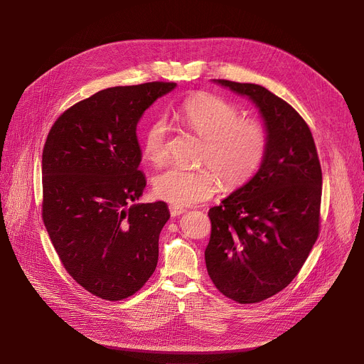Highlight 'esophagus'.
<instances>
[{"label": "esophagus", "mask_w": 364, "mask_h": 364, "mask_svg": "<svg viewBox=\"0 0 364 364\" xmlns=\"http://www.w3.org/2000/svg\"><path fill=\"white\" fill-rule=\"evenodd\" d=\"M169 213L172 217H178L186 213V209L181 206H177V205H169Z\"/></svg>", "instance_id": "obj_1"}]
</instances>
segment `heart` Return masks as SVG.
<instances>
[{
    "label": "heart",
    "instance_id": "heart-1",
    "mask_svg": "<svg viewBox=\"0 0 364 364\" xmlns=\"http://www.w3.org/2000/svg\"><path fill=\"white\" fill-rule=\"evenodd\" d=\"M180 117L187 128L203 139L199 168L172 166L153 180L155 195L172 205L188 206L214 196L220 180L225 188L250 183L262 166L270 146L267 128L243 119L240 110L214 94H195L184 100ZM171 125L166 117L153 119L143 136L144 158L155 166L169 158Z\"/></svg>",
    "mask_w": 364,
    "mask_h": 364
}]
</instances>
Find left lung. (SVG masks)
Returning a JSON list of instances; mask_svg holds the SVG:
<instances>
[{"label": "left lung", "instance_id": "obj_1", "mask_svg": "<svg viewBox=\"0 0 364 364\" xmlns=\"http://www.w3.org/2000/svg\"><path fill=\"white\" fill-rule=\"evenodd\" d=\"M259 109L270 146L255 177L209 209L205 262L215 288L239 304L283 291L299 273L320 232L321 166L301 114L257 84L214 80Z\"/></svg>", "mask_w": 364, "mask_h": 364}]
</instances>
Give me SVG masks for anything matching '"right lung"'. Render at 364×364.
Returning a JSON list of instances; mask_svg holds the SVG:
<instances>
[{"instance_id":"1","label":"right lung","mask_w":364,"mask_h":364,"mask_svg":"<svg viewBox=\"0 0 364 364\" xmlns=\"http://www.w3.org/2000/svg\"><path fill=\"white\" fill-rule=\"evenodd\" d=\"M174 88L155 81L102 90L65 110L44 144V225L66 272L106 301L134 295L156 269L169 211L162 200L131 205L146 187L136 129Z\"/></svg>"}]
</instances>
